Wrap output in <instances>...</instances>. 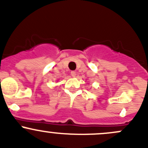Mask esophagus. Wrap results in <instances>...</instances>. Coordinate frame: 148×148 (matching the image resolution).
Here are the masks:
<instances>
[{"label": "esophagus", "mask_w": 148, "mask_h": 148, "mask_svg": "<svg viewBox=\"0 0 148 148\" xmlns=\"http://www.w3.org/2000/svg\"><path fill=\"white\" fill-rule=\"evenodd\" d=\"M71 77H76V72H75V71H71Z\"/></svg>", "instance_id": "obj_1"}]
</instances>
